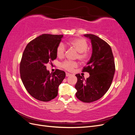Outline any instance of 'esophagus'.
<instances>
[{
	"label": "esophagus",
	"mask_w": 135,
	"mask_h": 135,
	"mask_svg": "<svg viewBox=\"0 0 135 135\" xmlns=\"http://www.w3.org/2000/svg\"><path fill=\"white\" fill-rule=\"evenodd\" d=\"M71 74H70V73H66V76H70Z\"/></svg>",
	"instance_id": "1"
}]
</instances>
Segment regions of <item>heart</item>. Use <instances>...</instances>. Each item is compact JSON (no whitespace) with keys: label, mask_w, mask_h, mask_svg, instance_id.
<instances>
[{"label":"heart","mask_w":135,"mask_h":135,"mask_svg":"<svg viewBox=\"0 0 135 135\" xmlns=\"http://www.w3.org/2000/svg\"><path fill=\"white\" fill-rule=\"evenodd\" d=\"M69 44L79 52L78 57L79 59L85 60L88 57V54L86 51L88 48V44L86 40L81 38H75L71 40L69 42ZM65 50H66V48H65L64 44L63 43H60L56 50L57 55L59 57H62L65 55ZM61 66L66 70L71 71L78 66V64L76 62L66 61L61 64Z\"/></svg>","instance_id":"1"}]
</instances>
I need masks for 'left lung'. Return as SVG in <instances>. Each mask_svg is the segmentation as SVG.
<instances>
[{"label":"left lung","instance_id":"8db88e82","mask_svg":"<svg viewBox=\"0 0 135 135\" xmlns=\"http://www.w3.org/2000/svg\"><path fill=\"white\" fill-rule=\"evenodd\" d=\"M84 36L91 40L92 52L83 71L89 73L90 75L85 80L79 74H76L78 80L75 88L78 99L88 103L100 99L108 91L115 69L109 45L96 35L84 34Z\"/></svg>","mask_w":135,"mask_h":135}]
</instances>
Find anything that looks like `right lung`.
<instances>
[{
  "instance_id": "right-lung-1",
  "label": "right lung",
  "mask_w": 135,
  "mask_h": 135,
  "mask_svg": "<svg viewBox=\"0 0 135 135\" xmlns=\"http://www.w3.org/2000/svg\"><path fill=\"white\" fill-rule=\"evenodd\" d=\"M63 35L42 34L28 43L20 63V76L27 91L35 99L47 102L57 96L58 88L66 74L56 69L53 73L46 64L57 58L56 50Z\"/></svg>"
}]
</instances>
